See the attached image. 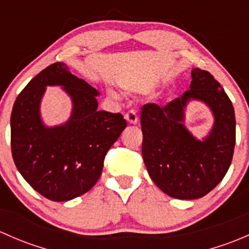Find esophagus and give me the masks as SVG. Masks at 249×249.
Masks as SVG:
<instances>
[{
    "label": "esophagus",
    "instance_id": "obj_1",
    "mask_svg": "<svg viewBox=\"0 0 249 249\" xmlns=\"http://www.w3.org/2000/svg\"><path fill=\"white\" fill-rule=\"evenodd\" d=\"M125 119H126V122L129 123V124H137L139 123V115H137V113L135 112V110H129V112L125 114Z\"/></svg>",
    "mask_w": 249,
    "mask_h": 249
}]
</instances>
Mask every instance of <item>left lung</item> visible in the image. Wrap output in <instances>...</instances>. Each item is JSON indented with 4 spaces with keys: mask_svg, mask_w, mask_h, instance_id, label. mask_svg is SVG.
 <instances>
[{
    "mask_svg": "<svg viewBox=\"0 0 249 249\" xmlns=\"http://www.w3.org/2000/svg\"><path fill=\"white\" fill-rule=\"evenodd\" d=\"M190 90L166 106L144 105L141 113L142 155L153 182L169 196L194 200L214 189L231 165L236 141L233 106L212 74L192 70ZM206 104L213 125L201 140L185 126L190 102Z\"/></svg>",
    "mask_w": 249,
    "mask_h": 249,
    "instance_id": "left-lung-1",
    "label": "left lung"
}]
</instances>
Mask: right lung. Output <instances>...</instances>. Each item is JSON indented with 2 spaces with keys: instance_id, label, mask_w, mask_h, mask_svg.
I'll list each match as a JSON object with an SVG mask.
<instances>
[{
  "instance_id": "obj_1",
  "label": "right lung",
  "mask_w": 249,
  "mask_h": 249,
  "mask_svg": "<svg viewBox=\"0 0 249 249\" xmlns=\"http://www.w3.org/2000/svg\"><path fill=\"white\" fill-rule=\"evenodd\" d=\"M47 86L70 97V118L60 125L43 122L40 104ZM100 92L55 62L30 80L11 115L12 155L18 171L41 195L69 201L89 192L100 178L107 152L126 127L120 113L97 110Z\"/></svg>"
}]
</instances>
